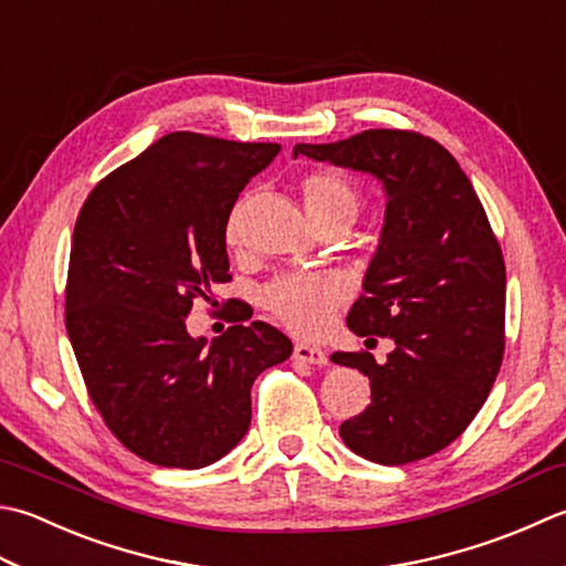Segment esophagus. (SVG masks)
<instances>
[{"mask_svg": "<svg viewBox=\"0 0 566 566\" xmlns=\"http://www.w3.org/2000/svg\"><path fill=\"white\" fill-rule=\"evenodd\" d=\"M292 356H294V360H302V363H308V365H326L328 363L326 350H321L316 346H308V343H296Z\"/></svg>", "mask_w": 566, "mask_h": 566, "instance_id": "34e87169", "label": "esophagus"}]
</instances>
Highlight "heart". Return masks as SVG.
Wrapping results in <instances>:
<instances>
[{"instance_id":"obj_1","label":"heart","mask_w":566,"mask_h":566,"mask_svg":"<svg viewBox=\"0 0 566 566\" xmlns=\"http://www.w3.org/2000/svg\"><path fill=\"white\" fill-rule=\"evenodd\" d=\"M302 196L318 228L326 223L350 226L363 203L358 186L348 176L331 169L308 171L302 179ZM242 216H245L242 203L230 210L226 223L228 245H238L242 238ZM343 298H346V286L338 276L331 274H286L272 282L264 294L270 312L286 328L302 336L321 334L331 324Z\"/></svg>"}]
</instances>
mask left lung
<instances>
[{
    "mask_svg": "<svg viewBox=\"0 0 566 566\" xmlns=\"http://www.w3.org/2000/svg\"><path fill=\"white\" fill-rule=\"evenodd\" d=\"M298 154L368 171L387 196L348 328L390 336L395 350L382 365L368 350L331 356L370 380V405L340 439L382 467L427 459L467 431L503 363L505 262L489 216L459 161L412 129L296 144Z\"/></svg>",
    "mask_w": 566,
    "mask_h": 566,
    "instance_id": "left-lung-1",
    "label": "left lung"
}]
</instances>
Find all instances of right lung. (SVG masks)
I'll use <instances>...</instances> for the list:
<instances>
[{
	"mask_svg": "<svg viewBox=\"0 0 566 566\" xmlns=\"http://www.w3.org/2000/svg\"><path fill=\"white\" fill-rule=\"evenodd\" d=\"M276 154L272 142L171 132L107 174L77 213L71 346L107 429L157 467L223 459L250 427L254 378L292 356L264 321L230 326L210 346L186 331L196 298L218 304L216 286L232 280L228 216Z\"/></svg>",
	"mask_w": 566,
	"mask_h": 566,
	"instance_id": "obj_1",
	"label": "right lung"
}]
</instances>
